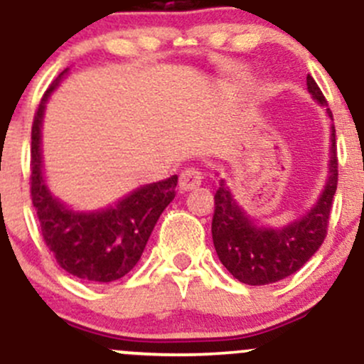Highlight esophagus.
Masks as SVG:
<instances>
[{"label": "esophagus", "mask_w": 364, "mask_h": 364, "mask_svg": "<svg viewBox=\"0 0 364 364\" xmlns=\"http://www.w3.org/2000/svg\"><path fill=\"white\" fill-rule=\"evenodd\" d=\"M200 183H203V172L197 167L185 168V171L181 172V176H179V188L185 190V192L197 188Z\"/></svg>", "instance_id": "obj_1"}]
</instances>
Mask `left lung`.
<instances>
[{
  "instance_id": "left-lung-1",
  "label": "left lung",
  "mask_w": 364,
  "mask_h": 364,
  "mask_svg": "<svg viewBox=\"0 0 364 364\" xmlns=\"http://www.w3.org/2000/svg\"><path fill=\"white\" fill-rule=\"evenodd\" d=\"M308 91L321 105H328L314 77H306ZM328 114L333 117L331 111ZM335 127L331 134L329 178L317 205L306 216L284 229L255 227L232 199L223 181L215 193L211 234L218 259L234 278L247 285H266L294 274L321 248L328 234L329 215L338 185Z\"/></svg>"
}]
</instances>
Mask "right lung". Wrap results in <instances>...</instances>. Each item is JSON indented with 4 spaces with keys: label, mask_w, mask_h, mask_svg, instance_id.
Returning <instances> with one entry per match:
<instances>
[{
    "label": "right lung",
    "mask_w": 364,
    "mask_h": 364,
    "mask_svg": "<svg viewBox=\"0 0 364 364\" xmlns=\"http://www.w3.org/2000/svg\"><path fill=\"white\" fill-rule=\"evenodd\" d=\"M63 73L43 93L33 117L29 167L33 208L43 241L56 262L80 280L107 284L123 278L139 262L156 220L174 199L178 176L141 186L105 211L73 213L54 199L42 176L40 128L47 98Z\"/></svg>",
    "instance_id": "add662e5"
}]
</instances>
